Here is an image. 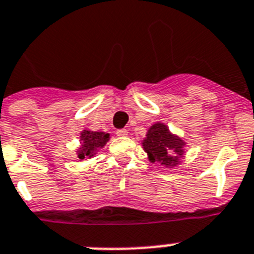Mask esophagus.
Listing matches in <instances>:
<instances>
[{"mask_svg": "<svg viewBox=\"0 0 254 254\" xmlns=\"http://www.w3.org/2000/svg\"><path fill=\"white\" fill-rule=\"evenodd\" d=\"M116 134L119 137H125V135H127V129H117Z\"/></svg>", "mask_w": 254, "mask_h": 254, "instance_id": "34e87169", "label": "esophagus"}]
</instances>
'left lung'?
I'll list each match as a JSON object with an SVG mask.
<instances>
[{"instance_id":"obj_1","label":"left lung","mask_w":254,"mask_h":254,"mask_svg":"<svg viewBox=\"0 0 254 254\" xmlns=\"http://www.w3.org/2000/svg\"><path fill=\"white\" fill-rule=\"evenodd\" d=\"M143 148L150 162H160L163 166H176L179 156L183 155L184 142L172 135L164 124H154L143 141Z\"/></svg>"}]
</instances>
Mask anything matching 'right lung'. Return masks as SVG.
I'll use <instances>...</instances> for the list:
<instances>
[{"instance_id":"add662e5","label":"right lung","mask_w":254,"mask_h":254,"mask_svg":"<svg viewBox=\"0 0 254 254\" xmlns=\"http://www.w3.org/2000/svg\"><path fill=\"white\" fill-rule=\"evenodd\" d=\"M109 139L108 133H103V131H90L83 130L80 133V146L79 151H78V158L84 159V158H91L94 154L98 151L99 148H102L106 145Z\"/></svg>"}]
</instances>
